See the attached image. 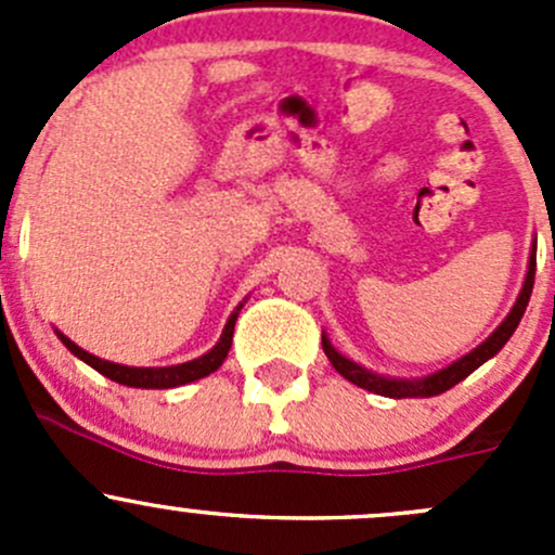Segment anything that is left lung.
Listing matches in <instances>:
<instances>
[{
    "label": "left lung",
    "instance_id": "obj_1",
    "mask_svg": "<svg viewBox=\"0 0 555 555\" xmlns=\"http://www.w3.org/2000/svg\"><path fill=\"white\" fill-rule=\"evenodd\" d=\"M534 268H537V242L531 244V251H529V268H526V279L524 284H520V293L516 298V304H513L511 313H507L505 319H502L500 327L494 330V333L489 335V338L483 340L480 346H475L469 354L459 357L456 362H451V365L440 367V371L429 373V376H422V378H391V376H382V373H373L367 371V367H362L360 362L349 360V357L340 354L338 349H335L333 344H330L327 333H322V349L324 354H327L330 365L335 367V371L340 373V376L346 378V382L362 386V389L373 391V395H382V397H391V400H402V397H435V395H443V391H449L451 386H456L462 378H467L469 373L478 371L480 365H483L486 360H491V357L496 354V351L502 349V346L511 340V335L516 333L520 317H524L526 306H529V298H531V287H534Z\"/></svg>",
    "mask_w": 555,
    "mask_h": 555
}]
</instances>
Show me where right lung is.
<instances>
[{
  "instance_id": "right-lung-1",
  "label": "right lung",
  "mask_w": 555,
  "mask_h": 555,
  "mask_svg": "<svg viewBox=\"0 0 555 555\" xmlns=\"http://www.w3.org/2000/svg\"><path fill=\"white\" fill-rule=\"evenodd\" d=\"M242 306L244 304H238L236 311L228 317L225 330H222L220 340H217V344L211 346L206 354L195 357V360H190V362H182V365H169V367L117 365V362L102 360V357H96V354H91V351L80 349V346H77L75 340L66 338L61 330H55V335H59L61 344H64L66 349H69L72 354L77 357V360H82L86 365H91L93 371H99L102 376L112 378V382H117L122 386H133V389H173V386H184L190 382H198V378L209 376V373H215L217 367L225 362L228 351H231V344H233V327H236V319H238V311H242Z\"/></svg>"
}]
</instances>
